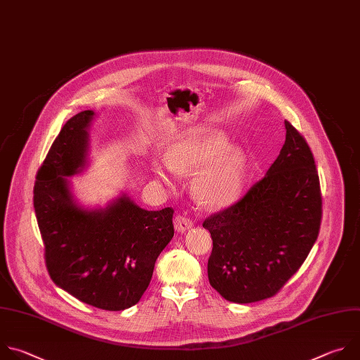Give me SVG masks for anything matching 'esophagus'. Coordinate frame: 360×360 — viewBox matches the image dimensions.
I'll return each instance as SVG.
<instances>
[{"label":"esophagus","mask_w":360,"mask_h":360,"mask_svg":"<svg viewBox=\"0 0 360 360\" xmlns=\"http://www.w3.org/2000/svg\"><path fill=\"white\" fill-rule=\"evenodd\" d=\"M191 227H193V221L187 217V215H183V214L176 215V219H174V229H176L179 233H186V231L190 230Z\"/></svg>","instance_id":"34e87169"}]
</instances>
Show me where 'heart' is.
<instances>
[{
	"instance_id": "b5f03b06",
	"label": "heart",
	"mask_w": 360,
	"mask_h": 360,
	"mask_svg": "<svg viewBox=\"0 0 360 360\" xmlns=\"http://www.w3.org/2000/svg\"><path fill=\"white\" fill-rule=\"evenodd\" d=\"M227 139L208 131L200 137L188 139L169 153L170 169L180 176H195L193 191L205 207H226L237 200L241 193L245 158L236 148L226 149ZM156 173L165 177V169L156 165Z\"/></svg>"
}]
</instances>
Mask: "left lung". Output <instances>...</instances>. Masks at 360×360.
I'll list each match as a JSON object with an SVG mask.
<instances>
[{
  "mask_svg": "<svg viewBox=\"0 0 360 360\" xmlns=\"http://www.w3.org/2000/svg\"><path fill=\"white\" fill-rule=\"evenodd\" d=\"M285 143L268 173L234 204L202 223L212 240L208 281L237 304L278 294L314 247L322 194L305 137L285 120Z\"/></svg>",
  "mask_w": 360,
  "mask_h": 360,
  "instance_id": "1",
  "label": "left lung"
}]
</instances>
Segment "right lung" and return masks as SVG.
Listing matches in <instances>:
<instances>
[{"label": "right lung", "mask_w": 360, "mask_h": 360, "mask_svg": "<svg viewBox=\"0 0 360 360\" xmlns=\"http://www.w3.org/2000/svg\"><path fill=\"white\" fill-rule=\"evenodd\" d=\"M92 110L69 119L37 173L34 208L51 279L77 300L105 311L139 302L155 262L174 236L172 207L140 208L122 195L105 210L72 201L65 177L79 173Z\"/></svg>", "instance_id": "1"}]
</instances>
